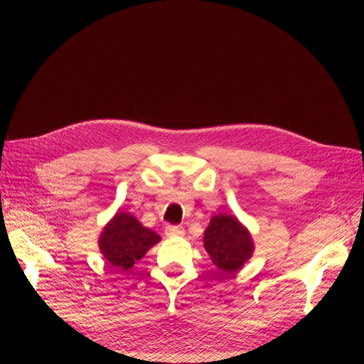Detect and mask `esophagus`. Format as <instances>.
<instances>
[{"label":"esophagus","mask_w":364,"mask_h":364,"mask_svg":"<svg viewBox=\"0 0 364 364\" xmlns=\"http://www.w3.org/2000/svg\"><path fill=\"white\" fill-rule=\"evenodd\" d=\"M166 235L168 237H173V236H183L184 235V228L180 225H167L166 227Z\"/></svg>","instance_id":"1"}]
</instances>
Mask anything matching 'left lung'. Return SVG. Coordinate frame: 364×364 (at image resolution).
Listing matches in <instances>:
<instances>
[{"label":"left lung","instance_id":"left-lung-1","mask_svg":"<svg viewBox=\"0 0 364 364\" xmlns=\"http://www.w3.org/2000/svg\"><path fill=\"white\" fill-rule=\"evenodd\" d=\"M205 250L220 272L233 274L252 257L253 242L241 223L233 215L219 214L211 219L205 231Z\"/></svg>","mask_w":364,"mask_h":364}]
</instances>
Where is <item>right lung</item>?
<instances>
[{"label":"right lung","instance_id":"obj_1","mask_svg":"<svg viewBox=\"0 0 364 364\" xmlns=\"http://www.w3.org/2000/svg\"><path fill=\"white\" fill-rule=\"evenodd\" d=\"M159 239L158 233L145 228L133 215L119 211L100 237V250L111 266L128 270Z\"/></svg>","mask_w":364,"mask_h":364}]
</instances>
